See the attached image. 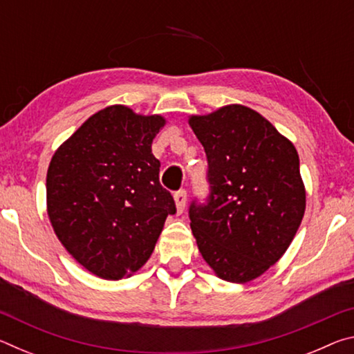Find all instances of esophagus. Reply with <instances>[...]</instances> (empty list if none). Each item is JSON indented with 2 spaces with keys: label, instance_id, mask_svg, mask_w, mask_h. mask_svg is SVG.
<instances>
[{
  "label": "esophagus",
  "instance_id": "obj_1",
  "mask_svg": "<svg viewBox=\"0 0 354 354\" xmlns=\"http://www.w3.org/2000/svg\"><path fill=\"white\" fill-rule=\"evenodd\" d=\"M175 203H176V207H178V212L181 214L184 209H185V203H187V192L184 189L178 190L175 194Z\"/></svg>",
  "mask_w": 354,
  "mask_h": 354
}]
</instances>
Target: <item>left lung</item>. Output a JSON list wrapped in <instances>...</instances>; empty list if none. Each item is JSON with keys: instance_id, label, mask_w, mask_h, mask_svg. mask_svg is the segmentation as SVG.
I'll return each mask as SVG.
<instances>
[{"instance_id": "8db88e82", "label": "left lung", "mask_w": 354, "mask_h": 354, "mask_svg": "<svg viewBox=\"0 0 354 354\" xmlns=\"http://www.w3.org/2000/svg\"><path fill=\"white\" fill-rule=\"evenodd\" d=\"M207 158L209 195L190 203L198 250L217 277L248 283L278 262L301 223L306 192L295 147L250 107L189 120Z\"/></svg>"}]
</instances>
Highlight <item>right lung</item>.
<instances>
[{
    "instance_id": "obj_1",
    "label": "right lung",
    "mask_w": 354,
    "mask_h": 354,
    "mask_svg": "<svg viewBox=\"0 0 354 354\" xmlns=\"http://www.w3.org/2000/svg\"><path fill=\"white\" fill-rule=\"evenodd\" d=\"M164 124L160 115L106 107L59 147L48 167V215L56 236L100 278L122 279L139 270L167 215L176 212L151 153Z\"/></svg>"
}]
</instances>
